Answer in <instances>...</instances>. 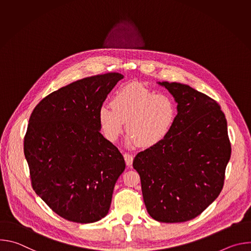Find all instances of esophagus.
Masks as SVG:
<instances>
[{
	"label": "esophagus",
	"mask_w": 251,
	"mask_h": 251,
	"mask_svg": "<svg viewBox=\"0 0 251 251\" xmlns=\"http://www.w3.org/2000/svg\"><path fill=\"white\" fill-rule=\"evenodd\" d=\"M124 159H125L126 165H127L128 167H131V166H132V163H133V156L130 155L129 153H125V154H124Z\"/></svg>",
	"instance_id": "1"
}]
</instances>
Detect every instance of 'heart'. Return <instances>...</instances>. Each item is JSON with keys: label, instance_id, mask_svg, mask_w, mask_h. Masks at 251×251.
Returning <instances> with one entry per match:
<instances>
[{"label": "heart", "instance_id": "heart-1", "mask_svg": "<svg viewBox=\"0 0 251 251\" xmlns=\"http://www.w3.org/2000/svg\"><path fill=\"white\" fill-rule=\"evenodd\" d=\"M110 106L98 109V122L104 137L115 142L123 132L129 133L128 143L141 148H151L161 143L171 132L176 117V105L165 93H156L139 84H128L117 89Z\"/></svg>", "mask_w": 251, "mask_h": 251}]
</instances>
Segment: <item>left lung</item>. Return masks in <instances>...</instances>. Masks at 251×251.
<instances>
[{
    "label": "left lung",
    "mask_w": 251,
    "mask_h": 251,
    "mask_svg": "<svg viewBox=\"0 0 251 251\" xmlns=\"http://www.w3.org/2000/svg\"><path fill=\"white\" fill-rule=\"evenodd\" d=\"M173 95L176 117L158 145L137 154L133 167L150 216L161 223L197 218L221 194L231 147L221 106L180 82H158Z\"/></svg>",
    "instance_id": "obj_1"
}]
</instances>
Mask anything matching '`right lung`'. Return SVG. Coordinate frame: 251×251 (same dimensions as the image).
Instances as JSON below:
<instances>
[{"mask_svg":"<svg viewBox=\"0 0 251 251\" xmlns=\"http://www.w3.org/2000/svg\"><path fill=\"white\" fill-rule=\"evenodd\" d=\"M123 77L113 73L75 81L45 97L29 117L24 152L32 189L69 222L106 217L125 170L122 154L98 122V109Z\"/></svg>","mask_w":251,"mask_h":251,"instance_id":"obj_1","label":"right lung"}]
</instances>
